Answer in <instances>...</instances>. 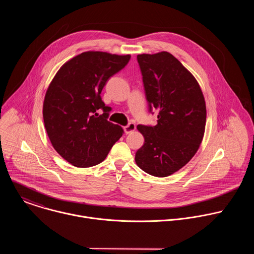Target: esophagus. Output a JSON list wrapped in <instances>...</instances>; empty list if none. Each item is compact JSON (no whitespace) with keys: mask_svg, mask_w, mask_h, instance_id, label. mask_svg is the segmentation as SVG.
Listing matches in <instances>:
<instances>
[{"mask_svg":"<svg viewBox=\"0 0 254 254\" xmlns=\"http://www.w3.org/2000/svg\"><path fill=\"white\" fill-rule=\"evenodd\" d=\"M125 131H126V133L127 134V133H130V132H132L134 129H135V124L134 123H129L127 126H126L125 127Z\"/></svg>","mask_w":254,"mask_h":254,"instance_id":"34e87169","label":"esophagus"}]
</instances>
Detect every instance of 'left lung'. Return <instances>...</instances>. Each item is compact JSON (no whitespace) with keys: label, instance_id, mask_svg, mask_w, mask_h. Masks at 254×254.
<instances>
[{"label":"left lung","instance_id":"left-lung-1","mask_svg":"<svg viewBox=\"0 0 254 254\" xmlns=\"http://www.w3.org/2000/svg\"><path fill=\"white\" fill-rule=\"evenodd\" d=\"M136 58L149 111L159 114L156 126H137L144 142L134 160L146 173L167 177L183 168L200 147L206 126L204 95L191 72L171 53Z\"/></svg>","mask_w":254,"mask_h":254}]
</instances>
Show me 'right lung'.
<instances>
[{"label": "right lung", "instance_id": "1", "mask_svg": "<svg viewBox=\"0 0 254 254\" xmlns=\"http://www.w3.org/2000/svg\"><path fill=\"white\" fill-rule=\"evenodd\" d=\"M129 59L130 55L83 52L63 64L52 79L43 103L44 125L53 148L71 165L87 168L101 163L123 135L121 126L107 121L112 107L100 93Z\"/></svg>", "mask_w": 254, "mask_h": 254}]
</instances>
